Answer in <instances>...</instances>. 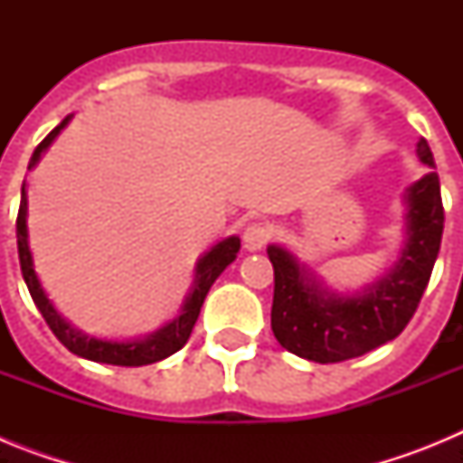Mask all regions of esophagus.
Returning a JSON list of instances; mask_svg holds the SVG:
<instances>
[{
	"label": "esophagus",
	"mask_w": 463,
	"mask_h": 463,
	"mask_svg": "<svg viewBox=\"0 0 463 463\" xmlns=\"http://www.w3.org/2000/svg\"><path fill=\"white\" fill-rule=\"evenodd\" d=\"M269 239H271V229L261 222L250 224V227H245L243 232V245L248 252L261 250V248L269 243Z\"/></svg>",
	"instance_id": "34e87169"
}]
</instances>
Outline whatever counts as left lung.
<instances>
[{
  "instance_id": "left-lung-1",
  "label": "left lung",
  "mask_w": 463,
  "mask_h": 463,
  "mask_svg": "<svg viewBox=\"0 0 463 463\" xmlns=\"http://www.w3.org/2000/svg\"><path fill=\"white\" fill-rule=\"evenodd\" d=\"M417 155L431 171L403 194V248L364 289L336 292L288 248L269 245L276 280L271 329L285 350L308 362L336 364L362 357L406 329L431 278L445 222L439 174L424 138L417 141Z\"/></svg>"
}]
</instances>
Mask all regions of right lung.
<instances>
[{
    "label": "right lung",
    "mask_w": 463,
    "mask_h": 463,
    "mask_svg": "<svg viewBox=\"0 0 463 463\" xmlns=\"http://www.w3.org/2000/svg\"><path fill=\"white\" fill-rule=\"evenodd\" d=\"M71 118L73 116L64 118V120L60 122L39 146H36L27 169H34V166L39 165L41 155L51 148V143L55 141L57 134L62 132L64 127L71 122ZM15 236H18L20 271H23L24 285L30 289L36 308L41 310L43 320L48 322V326L52 329L57 341L62 343L69 353L79 354V357L90 359V362L113 364V366H146V364L162 362V359L178 353V350L187 343V338H190L192 326H194L196 317H199V310H202L208 289H211L213 282L218 280L220 273L236 260V252H239L241 248L239 236H227V239L218 241V243L213 245L211 250L203 252L202 260L196 261L194 267V282H192L190 294L185 297V301H183L181 306V313L175 315L174 320H169L166 325H162L159 329L150 331V334H146V336L141 338L109 341V338L90 336V334L80 331L79 326H73L71 322L64 320L62 315H60V310H57L55 306H52L51 298H48L43 285H41L39 276H36L34 271V260H32L30 250V232H27V185H24V183L23 190H20V211L18 222H15Z\"/></svg>",
    "instance_id": "add662e5"
}]
</instances>
